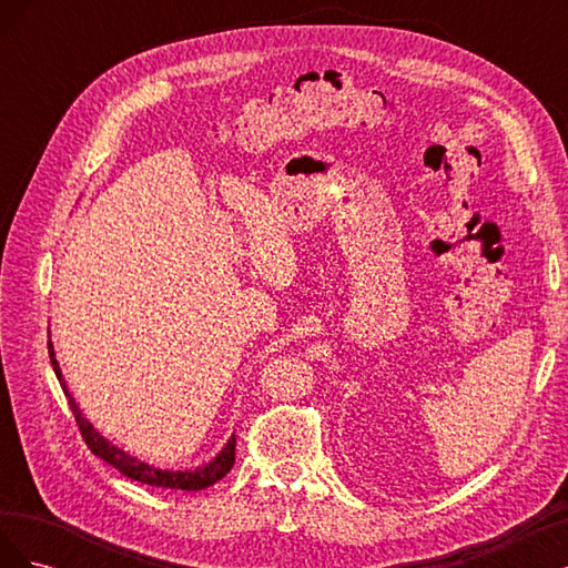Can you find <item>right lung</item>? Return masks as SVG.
Listing matches in <instances>:
<instances>
[{
  "instance_id": "right-lung-1",
  "label": "right lung",
  "mask_w": 568,
  "mask_h": 568,
  "mask_svg": "<svg viewBox=\"0 0 568 568\" xmlns=\"http://www.w3.org/2000/svg\"><path fill=\"white\" fill-rule=\"evenodd\" d=\"M49 359H51V367H54L57 379H59V384H61V388H63V393H65L68 405H71L73 415H75V419H78V426H80L84 443H88V448H90L97 457L109 462L111 467H115L120 474H125L128 478L140 480V484L156 486V488L203 490V488H209V486L217 484V480L234 467V448H236L234 434H232L230 440L225 443V448H222L211 462H205V464H201V467H192V469H163V467H156V464H149V462H144V459H140V457L130 455V453L123 450V448H118V445H113L104 434L97 432L94 424L82 415L80 405L75 403L71 390H68V386H65V379H63V374H61L59 359H57L54 346H51V341H49Z\"/></svg>"
}]
</instances>
